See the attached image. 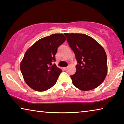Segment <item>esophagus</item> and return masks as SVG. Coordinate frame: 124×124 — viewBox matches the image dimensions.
<instances>
[{"instance_id": "34e87169", "label": "esophagus", "mask_w": 124, "mask_h": 124, "mask_svg": "<svg viewBox=\"0 0 124 124\" xmlns=\"http://www.w3.org/2000/svg\"><path fill=\"white\" fill-rule=\"evenodd\" d=\"M67 69H68V67H64V70H67Z\"/></svg>"}]
</instances>
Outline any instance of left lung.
I'll list each match as a JSON object with an SVG mask.
<instances>
[{
  "mask_svg": "<svg viewBox=\"0 0 124 124\" xmlns=\"http://www.w3.org/2000/svg\"><path fill=\"white\" fill-rule=\"evenodd\" d=\"M64 35L78 62L75 74L70 76L72 84L83 91L96 88L107 74L105 50L93 38L85 34L65 33Z\"/></svg>",
  "mask_w": 124,
  "mask_h": 124,
  "instance_id": "left-lung-1",
  "label": "left lung"
}]
</instances>
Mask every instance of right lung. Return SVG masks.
I'll return each instance as SVG.
<instances>
[{
    "label": "right lung",
    "instance_id": "add662e5",
    "mask_svg": "<svg viewBox=\"0 0 124 124\" xmlns=\"http://www.w3.org/2000/svg\"><path fill=\"white\" fill-rule=\"evenodd\" d=\"M66 38L62 34L41 38L28 49L20 64L26 83L36 91L44 92L55 84L61 69L52 62L58 46Z\"/></svg>",
    "mask_w": 124,
    "mask_h": 124
}]
</instances>
